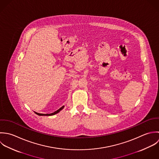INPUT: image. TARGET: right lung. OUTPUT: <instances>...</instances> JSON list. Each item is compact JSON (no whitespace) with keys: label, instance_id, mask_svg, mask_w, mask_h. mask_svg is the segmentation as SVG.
I'll use <instances>...</instances> for the list:
<instances>
[{"label":"right lung","instance_id":"1","mask_svg":"<svg viewBox=\"0 0 159 159\" xmlns=\"http://www.w3.org/2000/svg\"><path fill=\"white\" fill-rule=\"evenodd\" d=\"M64 106H62L61 108H60L58 110H57V111H55V112H53V113H51V114H40V113H37V112H34L37 115H38V116H53V115H55V114H57V113H58L59 112H60L64 108Z\"/></svg>","mask_w":159,"mask_h":159}]
</instances>
